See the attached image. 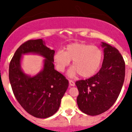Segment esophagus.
<instances>
[{
	"instance_id": "1",
	"label": "esophagus",
	"mask_w": 132,
	"mask_h": 132,
	"mask_svg": "<svg viewBox=\"0 0 132 132\" xmlns=\"http://www.w3.org/2000/svg\"><path fill=\"white\" fill-rule=\"evenodd\" d=\"M69 85L70 86H75V82L73 81H72V80H69Z\"/></svg>"
}]
</instances>
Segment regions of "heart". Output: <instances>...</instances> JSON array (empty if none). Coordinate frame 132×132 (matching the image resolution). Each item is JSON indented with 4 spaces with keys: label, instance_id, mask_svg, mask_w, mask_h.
Here are the masks:
<instances>
[{
    "label": "heart",
    "instance_id": "obj_1",
    "mask_svg": "<svg viewBox=\"0 0 132 132\" xmlns=\"http://www.w3.org/2000/svg\"><path fill=\"white\" fill-rule=\"evenodd\" d=\"M58 70L63 72L72 60V67L69 70L70 77L79 74L86 78L93 76L101 65L103 53L100 47L83 43H72L66 46L64 51H59L54 56Z\"/></svg>",
    "mask_w": 132,
    "mask_h": 132
}]
</instances>
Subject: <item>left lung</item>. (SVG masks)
I'll use <instances>...</instances> for the list:
<instances>
[{
  "instance_id": "1",
  "label": "left lung",
  "mask_w": 132,
  "mask_h": 132,
  "mask_svg": "<svg viewBox=\"0 0 132 132\" xmlns=\"http://www.w3.org/2000/svg\"><path fill=\"white\" fill-rule=\"evenodd\" d=\"M104 57L98 72L85 80L76 82L79 91V109L90 116L105 112L116 101L125 80V63L115 47L102 43Z\"/></svg>"
}]
</instances>
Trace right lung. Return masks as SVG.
Segmentation results:
<instances>
[{
  "mask_svg": "<svg viewBox=\"0 0 132 132\" xmlns=\"http://www.w3.org/2000/svg\"><path fill=\"white\" fill-rule=\"evenodd\" d=\"M30 52L46 58L43 70L34 77L26 75L20 67L21 55ZM54 55L55 51L46 47L43 39L28 40L17 49L9 63V81L16 100L36 118H49L56 113L69 86L66 77L55 70Z\"/></svg>",
  "mask_w": 132,
  "mask_h": 132,
  "instance_id": "obj_1",
  "label": "right lung"
}]
</instances>
